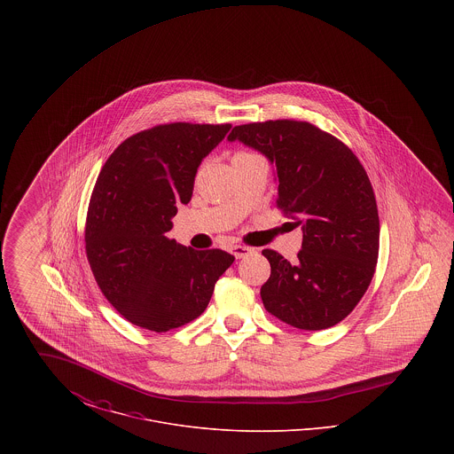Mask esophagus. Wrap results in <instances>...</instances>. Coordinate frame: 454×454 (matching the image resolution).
Wrapping results in <instances>:
<instances>
[{"instance_id": "obj_1", "label": "esophagus", "mask_w": 454, "mask_h": 454, "mask_svg": "<svg viewBox=\"0 0 454 454\" xmlns=\"http://www.w3.org/2000/svg\"><path fill=\"white\" fill-rule=\"evenodd\" d=\"M254 250L252 248H248V247H245V245H235V247H231V254L237 257V259H243V257H247L248 254H252Z\"/></svg>"}]
</instances>
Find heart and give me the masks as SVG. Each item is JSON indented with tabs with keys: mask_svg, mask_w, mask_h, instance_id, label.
Segmentation results:
<instances>
[{
	"mask_svg": "<svg viewBox=\"0 0 454 454\" xmlns=\"http://www.w3.org/2000/svg\"><path fill=\"white\" fill-rule=\"evenodd\" d=\"M237 156H250L248 153H238Z\"/></svg>",
	"mask_w": 454,
	"mask_h": 454,
	"instance_id": "1",
	"label": "heart"
}]
</instances>
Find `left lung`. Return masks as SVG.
Here are the masks:
<instances>
[{"instance_id": "obj_1", "label": "left lung", "mask_w": 454, "mask_h": 454, "mask_svg": "<svg viewBox=\"0 0 454 454\" xmlns=\"http://www.w3.org/2000/svg\"><path fill=\"white\" fill-rule=\"evenodd\" d=\"M228 141L276 167L278 206L302 230L294 263L262 252L270 263L260 289L265 309L301 330L342 322L364 296L380 250L376 199L361 161L342 141L301 121L243 124Z\"/></svg>"}]
</instances>
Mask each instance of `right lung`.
<instances>
[{
	"mask_svg": "<svg viewBox=\"0 0 454 454\" xmlns=\"http://www.w3.org/2000/svg\"><path fill=\"white\" fill-rule=\"evenodd\" d=\"M231 124L175 122L137 132L108 156L88 206L87 257L108 302L132 325L168 332L207 308L235 257L167 237L200 161Z\"/></svg>",
	"mask_w": 454,
	"mask_h": 454,
	"instance_id": "1",
	"label": "right lung"
}]
</instances>
